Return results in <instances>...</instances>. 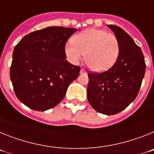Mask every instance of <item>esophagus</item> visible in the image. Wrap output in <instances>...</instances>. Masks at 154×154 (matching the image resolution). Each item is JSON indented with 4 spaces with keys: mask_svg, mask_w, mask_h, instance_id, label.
<instances>
[{
    "mask_svg": "<svg viewBox=\"0 0 154 154\" xmlns=\"http://www.w3.org/2000/svg\"><path fill=\"white\" fill-rule=\"evenodd\" d=\"M80 73H81V74H83V73H86V72H85V69H82L81 71H80Z\"/></svg>",
    "mask_w": 154,
    "mask_h": 154,
    "instance_id": "1",
    "label": "esophagus"
}]
</instances>
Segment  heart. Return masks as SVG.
Masks as SVG:
<instances>
[{
    "mask_svg": "<svg viewBox=\"0 0 154 154\" xmlns=\"http://www.w3.org/2000/svg\"><path fill=\"white\" fill-rule=\"evenodd\" d=\"M65 55L70 62L78 64L85 56L87 65L94 72H103L111 68L119 53V41L115 35L96 28L82 31L65 47Z\"/></svg>",
    "mask_w": 154,
    "mask_h": 154,
    "instance_id": "obj_1",
    "label": "heart"
}]
</instances>
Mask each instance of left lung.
<instances>
[{
    "mask_svg": "<svg viewBox=\"0 0 154 154\" xmlns=\"http://www.w3.org/2000/svg\"><path fill=\"white\" fill-rule=\"evenodd\" d=\"M108 27L119 41V55L107 71L88 74L87 97L97 112L114 115L125 109L137 96L146 64L141 48L124 30L112 24Z\"/></svg>",
    "mask_w": 154,
    "mask_h": 154,
    "instance_id": "left-lung-1",
    "label": "left lung"
}]
</instances>
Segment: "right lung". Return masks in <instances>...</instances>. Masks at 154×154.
Wrapping results in <instances>:
<instances>
[{"label": "right lung", "mask_w": 154, "mask_h": 154, "mask_svg": "<svg viewBox=\"0 0 154 154\" xmlns=\"http://www.w3.org/2000/svg\"><path fill=\"white\" fill-rule=\"evenodd\" d=\"M76 28L48 27L25 35L13 52L10 76L17 99L30 109L45 111L65 97L80 67L65 60L66 42Z\"/></svg>", "instance_id": "add662e5"}]
</instances>
